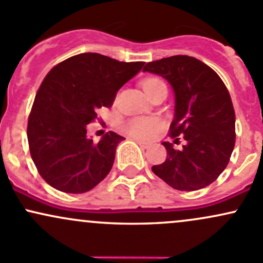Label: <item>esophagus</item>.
<instances>
[{
  "instance_id": "obj_1",
  "label": "esophagus",
  "mask_w": 263,
  "mask_h": 263,
  "mask_svg": "<svg viewBox=\"0 0 263 263\" xmlns=\"http://www.w3.org/2000/svg\"><path fill=\"white\" fill-rule=\"evenodd\" d=\"M135 142L139 144L140 148H143V149L151 148V144H149V143H144V142H142V140H135Z\"/></svg>"
}]
</instances>
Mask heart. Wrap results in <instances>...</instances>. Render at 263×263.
I'll use <instances>...</instances> for the list:
<instances>
[{
    "mask_svg": "<svg viewBox=\"0 0 263 263\" xmlns=\"http://www.w3.org/2000/svg\"><path fill=\"white\" fill-rule=\"evenodd\" d=\"M162 86H165L164 81L159 78H155V76L146 78L142 81V87L148 97L152 92H154L155 90ZM123 128L124 132L128 135H130V137L137 138V139L140 140H145L153 137L155 133L158 132V129L160 128V123L155 118L135 117L126 121Z\"/></svg>",
    "mask_w": 263,
    "mask_h": 263,
    "instance_id": "b5f03b06",
    "label": "heart"
}]
</instances>
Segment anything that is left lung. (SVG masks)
<instances>
[{"label": "left lung", "mask_w": 263, "mask_h": 263, "mask_svg": "<svg viewBox=\"0 0 263 263\" xmlns=\"http://www.w3.org/2000/svg\"><path fill=\"white\" fill-rule=\"evenodd\" d=\"M143 71L168 80L176 97L169 135L185 145L164 142L166 159L152 166L155 176L178 191H197L213 183L227 166L236 142V115L222 79L196 58L176 55L152 61ZM174 140V142H176Z\"/></svg>", "instance_id": "1"}]
</instances>
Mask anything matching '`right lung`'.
I'll return each mask as SVG.
<instances>
[{"mask_svg":"<svg viewBox=\"0 0 263 263\" xmlns=\"http://www.w3.org/2000/svg\"><path fill=\"white\" fill-rule=\"evenodd\" d=\"M143 66L142 61L85 52L50 70L27 123L31 158L47 184L65 193H85L108 176L125 138L109 132L95 144L87 139L86 125L99 109L112 105L118 90Z\"/></svg>","mask_w":263,"mask_h":263,"instance_id":"obj_1","label":"right lung"}]
</instances>
